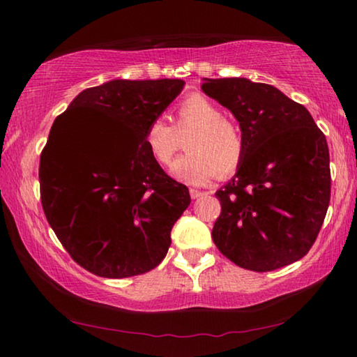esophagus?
Listing matches in <instances>:
<instances>
[{"label":"esophagus","mask_w":357,"mask_h":357,"mask_svg":"<svg viewBox=\"0 0 357 357\" xmlns=\"http://www.w3.org/2000/svg\"><path fill=\"white\" fill-rule=\"evenodd\" d=\"M203 195H206L204 192H199V190L197 188H190V197H192L193 199H197L199 197H203Z\"/></svg>","instance_id":"esophagus-1"}]
</instances>
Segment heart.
Returning a JSON list of instances; mask_svg holds the SVG:
<instances>
[{
  "mask_svg": "<svg viewBox=\"0 0 357 357\" xmlns=\"http://www.w3.org/2000/svg\"><path fill=\"white\" fill-rule=\"evenodd\" d=\"M188 151L172 165V174L187 183H204L218 174L229 177L241 167L245 155V139L238 126L222 115L216 104L202 94H192L175 109V128L160 116L149 121L144 146L151 158L167 165L180 148L178 136Z\"/></svg>",
  "mask_w": 357,
  "mask_h": 357,
  "instance_id": "b5f03b06",
  "label": "heart"
}]
</instances>
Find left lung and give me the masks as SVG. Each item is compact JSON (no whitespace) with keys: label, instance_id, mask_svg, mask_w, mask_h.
Masks as SVG:
<instances>
[{"label":"left lung","instance_id":"left-lung-1","mask_svg":"<svg viewBox=\"0 0 357 357\" xmlns=\"http://www.w3.org/2000/svg\"><path fill=\"white\" fill-rule=\"evenodd\" d=\"M204 94L241 125L245 155L219 188L221 214L213 241L224 257L250 271H273L307 255L330 204V153L304 105L245 77L204 79Z\"/></svg>","mask_w":357,"mask_h":357}]
</instances>
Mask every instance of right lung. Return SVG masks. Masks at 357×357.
<instances>
[{
	"mask_svg": "<svg viewBox=\"0 0 357 357\" xmlns=\"http://www.w3.org/2000/svg\"><path fill=\"white\" fill-rule=\"evenodd\" d=\"M183 84L89 87L52 126L38 167L42 208L65 250L92 275H144L167 255L170 231L192 198L151 158L144 131Z\"/></svg>",
	"mask_w": 357,
	"mask_h": 357,
	"instance_id": "right-lung-1",
	"label": "right lung"
}]
</instances>
